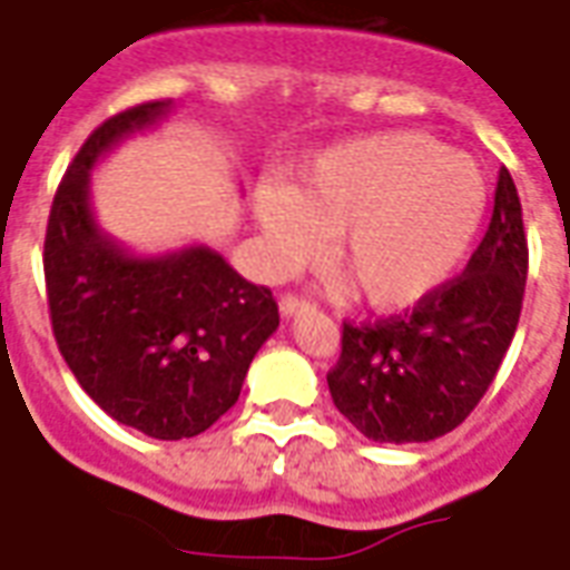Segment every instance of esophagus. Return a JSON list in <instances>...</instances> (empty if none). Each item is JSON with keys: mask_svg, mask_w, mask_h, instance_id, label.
Returning <instances> with one entry per match:
<instances>
[{"mask_svg": "<svg viewBox=\"0 0 570 570\" xmlns=\"http://www.w3.org/2000/svg\"><path fill=\"white\" fill-rule=\"evenodd\" d=\"M305 307H307L305 298L293 296V293H286V296H281V314H284L286 320H289V317H296V314H302V311H305Z\"/></svg>", "mask_w": 570, "mask_h": 570, "instance_id": "34e87169", "label": "esophagus"}]
</instances>
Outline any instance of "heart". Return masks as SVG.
<instances>
[{"instance_id":"b5f03b06","label":"heart","mask_w":570,"mask_h":570,"mask_svg":"<svg viewBox=\"0 0 570 570\" xmlns=\"http://www.w3.org/2000/svg\"><path fill=\"white\" fill-rule=\"evenodd\" d=\"M487 184L465 156L420 132L371 135L314 156L286 189L256 193L274 272L326 263L353 302L404 311L444 286L478 238Z\"/></svg>"}]
</instances>
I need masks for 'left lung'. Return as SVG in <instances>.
<instances>
[{
    "label": "left lung",
    "mask_w": 570,
    "mask_h": 570,
    "mask_svg": "<svg viewBox=\"0 0 570 570\" xmlns=\"http://www.w3.org/2000/svg\"><path fill=\"white\" fill-rule=\"evenodd\" d=\"M529 274L522 205L508 168L483 242L456 281L404 317L344 323L332 402L368 441L423 444L465 420L508 353Z\"/></svg>",
    "instance_id": "1"
}]
</instances>
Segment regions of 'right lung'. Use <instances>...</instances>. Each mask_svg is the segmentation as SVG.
I'll return each instance as SVG.
<instances>
[{
  "instance_id": "right-lung-1",
  "label": "right lung",
  "mask_w": 570,
  "mask_h": 570,
  "mask_svg": "<svg viewBox=\"0 0 570 570\" xmlns=\"http://www.w3.org/2000/svg\"><path fill=\"white\" fill-rule=\"evenodd\" d=\"M168 114V99L135 105L83 141L53 196L45 238L62 360L105 414L156 441L202 435L217 423L281 323L272 289L244 281L208 244L141 256L96 220V163Z\"/></svg>"
}]
</instances>
